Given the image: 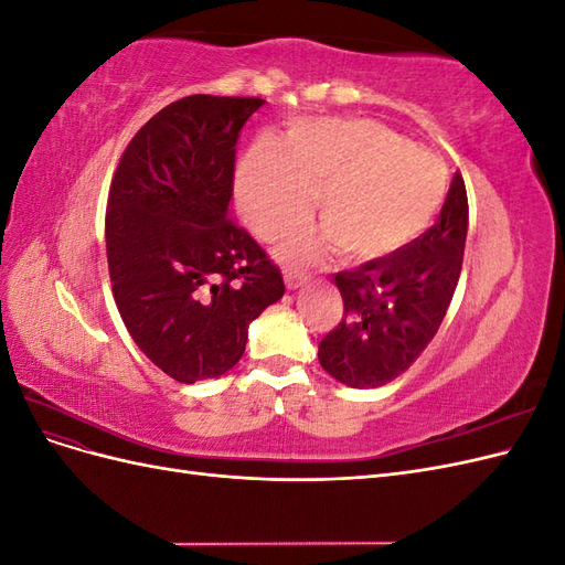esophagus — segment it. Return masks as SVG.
<instances>
[{
    "mask_svg": "<svg viewBox=\"0 0 565 565\" xmlns=\"http://www.w3.org/2000/svg\"><path fill=\"white\" fill-rule=\"evenodd\" d=\"M282 276H285L287 289H297V287H301L306 280L311 278L309 273H306L303 268H297V266H285L282 268Z\"/></svg>",
    "mask_w": 565,
    "mask_h": 565,
    "instance_id": "esophagus-1",
    "label": "esophagus"
}]
</instances>
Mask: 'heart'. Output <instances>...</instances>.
<instances>
[{"label":"heart","instance_id":"obj_1","mask_svg":"<svg viewBox=\"0 0 565 565\" xmlns=\"http://www.w3.org/2000/svg\"><path fill=\"white\" fill-rule=\"evenodd\" d=\"M313 183L324 231L295 233L285 254L311 259L337 247L349 262H380L434 226L448 169L372 119L303 117L282 141L252 146L237 169V202L252 231L273 241L309 218Z\"/></svg>","mask_w":565,"mask_h":565}]
</instances>
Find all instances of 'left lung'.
I'll return each mask as SVG.
<instances>
[{
  "label": "left lung",
  "instance_id": "1",
  "mask_svg": "<svg viewBox=\"0 0 565 565\" xmlns=\"http://www.w3.org/2000/svg\"><path fill=\"white\" fill-rule=\"evenodd\" d=\"M467 226V188L455 174L438 221L413 245L337 273L344 316L318 344L324 372L353 388H377L417 361L448 313Z\"/></svg>",
  "mask_w": 565,
  "mask_h": 565
}]
</instances>
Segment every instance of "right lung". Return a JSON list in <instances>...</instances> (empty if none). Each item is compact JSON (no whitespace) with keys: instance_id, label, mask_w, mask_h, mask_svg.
<instances>
[{"instance_id":"1","label":"right lung","mask_w":565,"mask_h":565,"mask_svg":"<svg viewBox=\"0 0 565 565\" xmlns=\"http://www.w3.org/2000/svg\"><path fill=\"white\" fill-rule=\"evenodd\" d=\"M262 98L195 94L136 131L108 193L113 297L148 361L181 384L241 361L285 295L280 268L228 216L237 139Z\"/></svg>"}]
</instances>
